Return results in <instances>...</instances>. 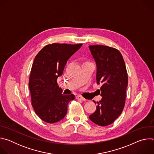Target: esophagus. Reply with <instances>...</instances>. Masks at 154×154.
<instances>
[{
  "label": "esophagus",
  "mask_w": 154,
  "mask_h": 154,
  "mask_svg": "<svg viewBox=\"0 0 154 154\" xmlns=\"http://www.w3.org/2000/svg\"><path fill=\"white\" fill-rule=\"evenodd\" d=\"M76 99H79V100H83V101H85V100H86V99H85L83 97H82V96H80V95L77 96L76 97Z\"/></svg>",
  "instance_id": "1"
}]
</instances>
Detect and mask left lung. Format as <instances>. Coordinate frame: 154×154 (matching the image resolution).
Instances as JSON below:
<instances>
[{
    "mask_svg": "<svg viewBox=\"0 0 154 154\" xmlns=\"http://www.w3.org/2000/svg\"><path fill=\"white\" fill-rule=\"evenodd\" d=\"M89 48L96 63V80L97 84L102 85L98 90L102 97L97 102L96 110L89 118L98 125L106 126L112 124L124 109L127 72L123 57L118 49L102 45L89 46Z\"/></svg>",
    "mask_w": 154,
    "mask_h": 154,
    "instance_id": "8db88e82",
    "label": "left lung"
}]
</instances>
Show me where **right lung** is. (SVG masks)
Returning a JSON list of instances; mask_svg holds the SVG:
<instances>
[{"instance_id":"add662e5","label":"right lung","mask_w":154,"mask_h":154,"mask_svg":"<svg viewBox=\"0 0 154 154\" xmlns=\"http://www.w3.org/2000/svg\"><path fill=\"white\" fill-rule=\"evenodd\" d=\"M82 44L53 43L44 47L36 55L30 72L29 86L32 105L35 113L48 123L57 122L67 113L68 104L74 100L71 94L63 95L57 84L68 60Z\"/></svg>"}]
</instances>
